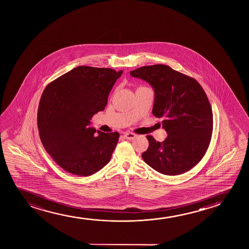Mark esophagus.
<instances>
[{"mask_svg": "<svg viewBox=\"0 0 249 249\" xmlns=\"http://www.w3.org/2000/svg\"><path fill=\"white\" fill-rule=\"evenodd\" d=\"M123 136L125 137V139L126 140H134L136 138V134L133 133H126Z\"/></svg>", "mask_w": 249, "mask_h": 249, "instance_id": "obj_1", "label": "esophagus"}]
</instances>
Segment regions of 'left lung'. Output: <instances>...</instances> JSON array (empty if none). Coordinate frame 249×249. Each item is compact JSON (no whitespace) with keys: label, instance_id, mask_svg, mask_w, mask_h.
Returning <instances> with one entry per match:
<instances>
[{"label":"left lung","instance_id":"obj_1","mask_svg":"<svg viewBox=\"0 0 249 249\" xmlns=\"http://www.w3.org/2000/svg\"><path fill=\"white\" fill-rule=\"evenodd\" d=\"M130 75L153 87L152 113L163 118L167 133L162 143L147 135L149 147L142 154L143 160L165 175L191 170L204 157L213 133L211 105L202 87L193 77L165 65L143 66Z\"/></svg>","mask_w":249,"mask_h":249}]
</instances>
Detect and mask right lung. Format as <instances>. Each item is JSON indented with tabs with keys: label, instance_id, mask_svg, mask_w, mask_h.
Returning <instances> with one entry per match:
<instances>
[{
	"label": "right lung",
	"instance_id": "obj_1",
	"mask_svg": "<svg viewBox=\"0 0 249 249\" xmlns=\"http://www.w3.org/2000/svg\"><path fill=\"white\" fill-rule=\"evenodd\" d=\"M123 71L81 65L45 88L37 111L41 143L55 162L77 176L95 174L109 162L120 134L89 127L107 105Z\"/></svg>",
	"mask_w": 249,
	"mask_h": 249
}]
</instances>
